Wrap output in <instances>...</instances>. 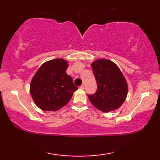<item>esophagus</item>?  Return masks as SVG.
I'll use <instances>...</instances> for the list:
<instances>
[{
  "mask_svg": "<svg viewBox=\"0 0 160 160\" xmlns=\"http://www.w3.org/2000/svg\"><path fill=\"white\" fill-rule=\"evenodd\" d=\"M80 89H82V90H83V89H85V85H83V84H82V85H80Z\"/></svg>",
  "mask_w": 160,
  "mask_h": 160,
  "instance_id": "34e87169",
  "label": "esophagus"
}]
</instances>
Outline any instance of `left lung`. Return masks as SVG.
Here are the masks:
<instances>
[{"label": "left lung", "mask_w": 160, "mask_h": 160, "mask_svg": "<svg viewBox=\"0 0 160 160\" xmlns=\"http://www.w3.org/2000/svg\"><path fill=\"white\" fill-rule=\"evenodd\" d=\"M97 90L88 98L97 109L104 112L117 109L126 100L128 85L121 70L113 62L99 59L92 63Z\"/></svg>", "instance_id": "8db88e82"}]
</instances>
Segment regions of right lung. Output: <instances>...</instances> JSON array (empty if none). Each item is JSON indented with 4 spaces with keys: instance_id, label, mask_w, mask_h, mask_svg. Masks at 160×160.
<instances>
[{
    "instance_id": "obj_1",
    "label": "right lung",
    "mask_w": 160,
    "mask_h": 160,
    "mask_svg": "<svg viewBox=\"0 0 160 160\" xmlns=\"http://www.w3.org/2000/svg\"><path fill=\"white\" fill-rule=\"evenodd\" d=\"M68 64L63 58L42 64L30 84V94L35 104L44 111H58L66 105L78 90L72 78L66 73Z\"/></svg>"
}]
</instances>
